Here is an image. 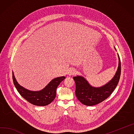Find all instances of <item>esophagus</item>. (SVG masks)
I'll return each instance as SVG.
<instances>
[{"mask_svg": "<svg viewBox=\"0 0 134 134\" xmlns=\"http://www.w3.org/2000/svg\"><path fill=\"white\" fill-rule=\"evenodd\" d=\"M76 73V71L75 69H70L68 72V75L69 76H71V75H75Z\"/></svg>", "mask_w": 134, "mask_h": 134, "instance_id": "obj_1", "label": "esophagus"}]
</instances>
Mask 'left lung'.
<instances>
[{
    "label": "left lung",
    "instance_id": "8db88e82",
    "mask_svg": "<svg viewBox=\"0 0 134 134\" xmlns=\"http://www.w3.org/2000/svg\"><path fill=\"white\" fill-rule=\"evenodd\" d=\"M115 50L116 51L115 47ZM119 65L117 70L113 77L100 87H94L89 84L84 77L77 75L73 77L76 84L75 94L79 100L87 106H93L98 104L111 94L119 83L121 74V62L119 54Z\"/></svg>",
    "mask_w": 134,
    "mask_h": 134
}]
</instances>
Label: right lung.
<instances>
[{
	"label": "right lung",
	"mask_w": 134,
	"mask_h": 134,
	"mask_svg": "<svg viewBox=\"0 0 134 134\" xmlns=\"http://www.w3.org/2000/svg\"><path fill=\"white\" fill-rule=\"evenodd\" d=\"M65 78V76L55 78L43 89L40 91H31L20 86L17 82L13 71V80L18 91L23 98L36 106H46L52 102L55 98L58 86Z\"/></svg>",
	"instance_id": "right-lung-1"
}]
</instances>
